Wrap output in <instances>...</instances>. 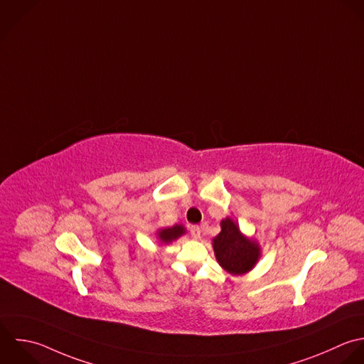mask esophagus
<instances>
[{"mask_svg": "<svg viewBox=\"0 0 364 364\" xmlns=\"http://www.w3.org/2000/svg\"><path fill=\"white\" fill-rule=\"evenodd\" d=\"M190 232H191V237L194 240H200L201 238V228L198 225H191L190 227Z\"/></svg>", "mask_w": 364, "mask_h": 364, "instance_id": "esophagus-1", "label": "esophagus"}]
</instances>
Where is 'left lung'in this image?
I'll use <instances>...</instances> for the list:
<instances>
[{
    "label": "left lung",
    "mask_w": 364,
    "mask_h": 364,
    "mask_svg": "<svg viewBox=\"0 0 364 364\" xmlns=\"http://www.w3.org/2000/svg\"><path fill=\"white\" fill-rule=\"evenodd\" d=\"M220 225V234L213 238V248L220 267L232 277L254 269L261 258L258 241L245 235L240 224L231 217L224 218Z\"/></svg>",
    "instance_id": "obj_1"
}]
</instances>
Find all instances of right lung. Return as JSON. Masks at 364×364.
Segmentation results:
<instances>
[{"label":"right lung","instance_id":"right-lung-1","mask_svg":"<svg viewBox=\"0 0 364 364\" xmlns=\"http://www.w3.org/2000/svg\"><path fill=\"white\" fill-rule=\"evenodd\" d=\"M186 234V228L181 224H176L173 227H166V228H159L156 232V238L161 245H168L173 241L178 240L181 235Z\"/></svg>","mask_w":364,"mask_h":364}]
</instances>
